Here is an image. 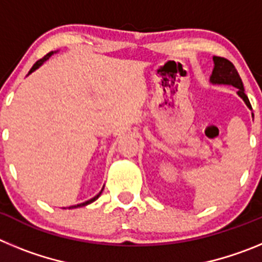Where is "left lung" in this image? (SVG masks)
<instances>
[{"mask_svg": "<svg viewBox=\"0 0 262 262\" xmlns=\"http://www.w3.org/2000/svg\"><path fill=\"white\" fill-rule=\"evenodd\" d=\"M212 60H214V69H212V75L210 76V82L212 85H231V86L236 88L237 89V92H236L237 96L252 110L251 102H249L248 97L245 94L244 85H243V81L237 71H236L235 66L230 60L224 59V57L214 56ZM252 115H253V113H252Z\"/></svg>", "mask_w": 262, "mask_h": 262, "instance_id": "left-lung-1", "label": "left lung"}]
</instances>
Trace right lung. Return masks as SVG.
Returning a JSON list of instances; mask_svg holds the SVG:
<instances>
[{
	"instance_id": "1",
	"label": "right lung",
	"mask_w": 262,
	"mask_h": 262,
	"mask_svg": "<svg viewBox=\"0 0 262 262\" xmlns=\"http://www.w3.org/2000/svg\"><path fill=\"white\" fill-rule=\"evenodd\" d=\"M53 53H56V52H53V51H52V52L47 53V55H46V56H45V57H43V59L38 60V61H36V62H35V64H34V66H32V68H31V69H30V72H29V75H31L32 72H34V71H36V69H38V68H39V67H40V66H43V62H45V61H47V60H48V59H50V57H51V56H52ZM29 75H27V76H29ZM102 190H103V187H102ZM102 190L99 191V193H98V194H97V195H96V196H93V198H92V200L86 201V202H84V203H80V205H76V206H71V207H69V209H76V207H82V206H86V205H89V203L94 202V201H96V200H98V196H99V195H101V193H102Z\"/></svg>"
}]
</instances>
